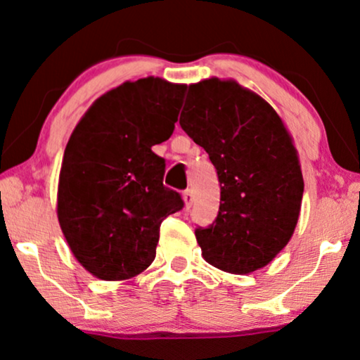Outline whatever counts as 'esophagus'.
<instances>
[{"label":"esophagus","instance_id":"obj_1","mask_svg":"<svg viewBox=\"0 0 360 360\" xmlns=\"http://www.w3.org/2000/svg\"><path fill=\"white\" fill-rule=\"evenodd\" d=\"M183 199H184L186 210H189V207H191L193 202H194V193H193V189H186V191L183 193Z\"/></svg>","mask_w":360,"mask_h":360}]
</instances>
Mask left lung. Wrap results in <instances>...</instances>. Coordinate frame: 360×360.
Listing matches in <instances>:
<instances>
[{"label":"left lung","instance_id":"1","mask_svg":"<svg viewBox=\"0 0 360 360\" xmlns=\"http://www.w3.org/2000/svg\"><path fill=\"white\" fill-rule=\"evenodd\" d=\"M181 127L210 155L221 199L196 240L210 265L251 274L268 265L295 231L304 176L287 129L270 103L233 80L189 85Z\"/></svg>","mask_w":360,"mask_h":360}]
</instances>
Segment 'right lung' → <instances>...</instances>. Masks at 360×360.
Here are the masks:
<instances>
[{"instance_id": "add662e5", "label": "right lung", "mask_w": 360, "mask_h": 360, "mask_svg": "<svg viewBox=\"0 0 360 360\" xmlns=\"http://www.w3.org/2000/svg\"><path fill=\"white\" fill-rule=\"evenodd\" d=\"M184 92L154 77L125 82L94 102L65 147L56 213L72 253L97 278L144 271L161 223L183 210L153 146L174 132Z\"/></svg>"}]
</instances>
